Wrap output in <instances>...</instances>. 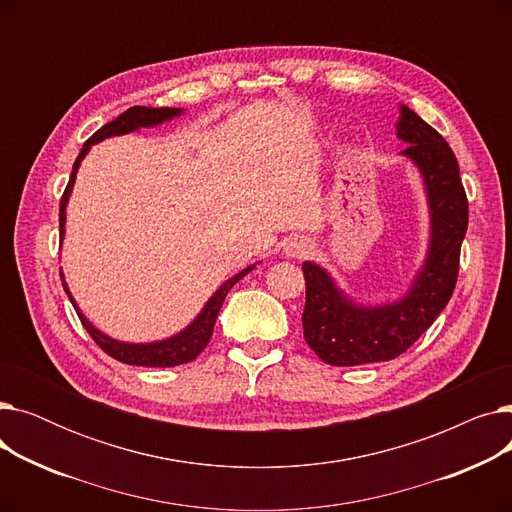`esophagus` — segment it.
Returning a JSON list of instances; mask_svg holds the SVG:
<instances>
[{"mask_svg":"<svg viewBox=\"0 0 512 512\" xmlns=\"http://www.w3.org/2000/svg\"><path fill=\"white\" fill-rule=\"evenodd\" d=\"M311 251V242L305 236H292L286 242V255L288 257H305Z\"/></svg>","mask_w":512,"mask_h":512,"instance_id":"1","label":"esophagus"}]
</instances>
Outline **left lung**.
<instances>
[{
  "label": "left lung",
  "instance_id": "1",
  "mask_svg": "<svg viewBox=\"0 0 512 512\" xmlns=\"http://www.w3.org/2000/svg\"><path fill=\"white\" fill-rule=\"evenodd\" d=\"M398 137L402 151L419 166L429 207L432 247L423 272L405 299L386 307H357L336 290L332 278L315 263H303V334L315 355L336 367L396 359L411 348L448 305L461 265V245L469 224V201L459 161L442 134L407 105L400 107Z\"/></svg>",
  "mask_w": 512,
  "mask_h": 512
}]
</instances>
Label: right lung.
Listing matches in <instances>:
<instances>
[{"label": "right lung", "mask_w": 512, "mask_h": 512, "mask_svg": "<svg viewBox=\"0 0 512 512\" xmlns=\"http://www.w3.org/2000/svg\"><path fill=\"white\" fill-rule=\"evenodd\" d=\"M180 110H174V107H143V105H134V107H128V110L124 114H120L116 120L107 122L105 126H101L91 139H87L85 147L80 149L74 166H72V174H70V180L66 184V191L60 199V238L64 236V222H66V203H68V197H70V191H72V184H74V178H76V170L80 166V161H83V157L87 155L89 147L93 143H99L107 137H116V134H124V132H130L134 128L139 126H153V124H159L164 120H170L172 116H178ZM253 270V267H247V270H242L240 274H236L234 278H230L226 284L220 286V290L213 294V297L209 299V303L205 305V309L201 311V315L193 321L191 326H188L184 332H180L178 336L170 338V340H164V342H153V344H126V342H118V340H112L107 338L105 334H101L99 330H95L89 321L85 319V315L80 313L76 309V303L72 299V294L66 286V282L62 280V286L68 294L70 303L74 305L76 313H78V319L80 324L85 326V330L89 332V336L95 340V344L101 348L103 353L110 355L112 359L120 361V363H126V365H141V367H176V365H182V363H188L199 357V353L203 351V348L207 346L211 334H213V326H215V319H218V313L222 309V303L226 299V294L230 292V288L240 280L245 278L249 272Z\"/></svg>", "instance_id": "right-lung-1"}]
</instances>
